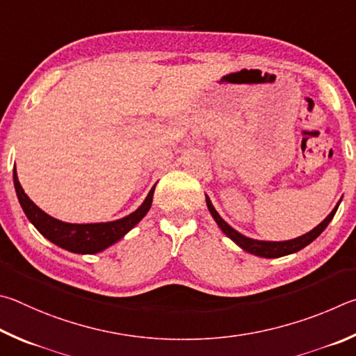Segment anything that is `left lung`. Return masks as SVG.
I'll use <instances>...</instances> for the list:
<instances>
[{"label":"left lung","instance_id":"1","mask_svg":"<svg viewBox=\"0 0 356 356\" xmlns=\"http://www.w3.org/2000/svg\"><path fill=\"white\" fill-rule=\"evenodd\" d=\"M207 197V207L209 209L211 216H213V219L216 220L217 225L222 229L223 233H225L229 239H232L236 245H239L242 250H245L252 254H257V257L261 258H280V257H286V254H291V253H297L298 250H302L307 245H309L311 242L314 239H317L321 236V233L323 232L328 227V223L332 222V219L336 214V211L339 208V203L341 200L336 203V207L333 208L332 213H330L325 219H323L319 225L316 228L311 229L307 234H302L298 236L296 239H289V241H259V239H252V238H247V236L241 234L239 232H236V229L228 225V223L222 219L220 214L217 213L216 208L213 207V203H211L209 197Z\"/></svg>","mask_w":356,"mask_h":356}]
</instances>
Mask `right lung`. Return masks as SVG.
<instances>
[{
  "label": "right lung",
  "mask_w": 356,
  "mask_h": 356,
  "mask_svg": "<svg viewBox=\"0 0 356 356\" xmlns=\"http://www.w3.org/2000/svg\"><path fill=\"white\" fill-rule=\"evenodd\" d=\"M14 186L23 213L37 228V232L49 242H53L54 245L79 254L99 253L120 241L147 216L149 208H152L154 194V188H152L140 207L122 219L97 223H68L47 214L24 194L22 184L18 181L17 168H14Z\"/></svg>",
  "instance_id": "1"
}]
</instances>
